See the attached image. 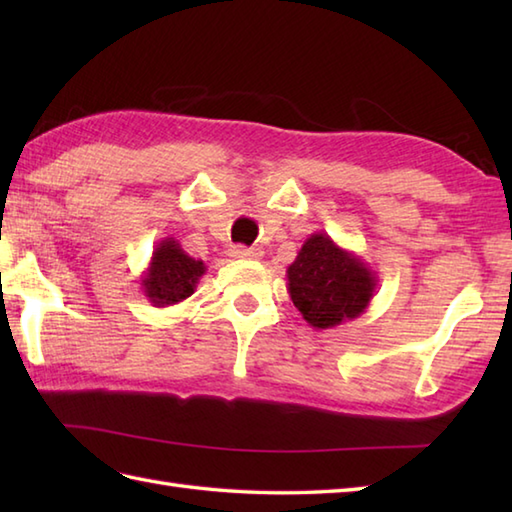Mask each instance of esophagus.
I'll return each instance as SVG.
<instances>
[{
	"instance_id": "34e87169",
	"label": "esophagus",
	"mask_w": 512,
	"mask_h": 512,
	"mask_svg": "<svg viewBox=\"0 0 512 512\" xmlns=\"http://www.w3.org/2000/svg\"><path fill=\"white\" fill-rule=\"evenodd\" d=\"M264 250L262 248H246V246H233L231 257L235 259H262Z\"/></svg>"
}]
</instances>
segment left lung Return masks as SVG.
Instances as JSON below:
<instances>
[{"instance_id": "8db88e82", "label": "left lung", "mask_w": 512, "mask_h": 512, "mask_svg": "<svg viewBox=\"0 0 512 512\" xmlns=\"http://www.w3.org/2000/svg\"><path fill=\"white\" fill-rule=\"evenodd\" d=\"M286 275L292 303L317 330L361 317L378 286L374 270L325 233L303 242Z\"/></svg>"}]
</instances>
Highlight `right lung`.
<instances>
[{
  "mask_svg": "<svg viewBox=\"0 0 512 512\" xmlns=\"http://www.w3.org/2000/svg\"><path fill=\"white\" fill-rule=\"evenodd\" d=\"M204 273V262L184 253L178 239L165 237L151 253V262L140 279V286L151 306L167 308L189 299Z\"/></svg>",
  "mask_w": 512,
  "mask_h": 512,
  "instance_id": "1",
  "label": "right lung"
}]
</instances>
